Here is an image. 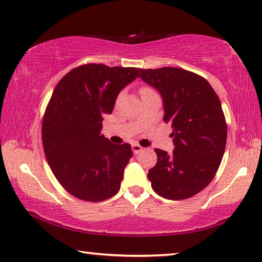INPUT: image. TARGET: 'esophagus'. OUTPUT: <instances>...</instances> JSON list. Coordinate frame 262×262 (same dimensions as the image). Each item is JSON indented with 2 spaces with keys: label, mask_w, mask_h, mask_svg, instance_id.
Returning <instances> with one entry per match:
<instances>
[{
  "label": "esophagus",
  "mask_w": 262,
  "mask_h": 262,
  "mask_svg": "<svg viewBox=\"0 0 262 262\" xmlns=\"http://www.w3.org/2000/svg\"><path fill=\"white\" fill-rule=\"evenodd\" d=\"M132 150H133V152H134V154H139V152L143 150V147H142L140 144L134 143V144H132Z\"/></svg>",
  "instance_id": "obj_1"
}]
</instances>
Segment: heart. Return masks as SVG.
Returning a JSON list of instances; mask_svg holds the SVG:
<instances>
[{
	"instance_id": "b5f03b06",
	"label": "heart",
	"mask_w": 262,
	"mask_h": 262,
	"mask_svg": "<svg viewBox=\"0 0 262 262\" xmlns=\"http://www.w3.org/2000/svg\"><path fill=\"white\" fill-rule=\"evenodd\" d=\"M145 90H150V88L144 87V88H142V89H141V92H145Z\"/></svg>"
}]
</instances>
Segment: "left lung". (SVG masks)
<instances>
[{"instance_id":"1","label":"left lung","mask_w":262,"mask_h":262,"mask_svg":"<svg viewBox=\"0 0 262 262\" xmlns=\"http://www.w3.org/2000/svg\"><path fill=\"white\" fill-rule=\"evenodd\" d=\"M142 80L160 93L164 121L172 123V155L155 149L158 160L147 179L156 193L170 201L197 194L221 164L227 122L221 102L205 78L178 68L140 69Z\"/></svg>"}]
</instances>
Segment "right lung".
<instances>
[{
	"label": "right lung",
	"mask_w": 262,
	"mask_h": 262,
	"mask_svg": "<svg viewBox=\"0 0 262 262\" xmlns=\"http://www.w3.org/2000/svg\"><path fill=\"white\" fill-rule=\"evenodd\" d=\"M136 78V68L84 64L57 83L42 121V144L55 178L72 196L102 202L120 189L132 146L105 139L102 121Z\"/></svg>",
	"instance_id": "1"
}]
</instances>
